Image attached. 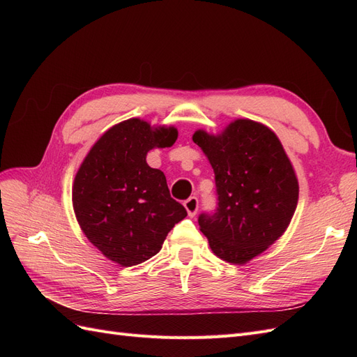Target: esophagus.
<instances>
[{
	"mask_svg": "<svg viewBox=\"0 0 357 357\" xmlns=\"http://www.w3.org/2000/svg\"><path fill=\"white\" fill-rule=\"evenodd\" d=\"M185 207L188 210V214L190 215V218H193V215L197 214L198 211V207H199V202H198V198L197 197H190L185 201Z\"/></svg>",
	"mask_w": 357,
	"mask_h": 357,
	"instance_id": "esophagus-1",
	"label": "esophagus"
}]
</instances>
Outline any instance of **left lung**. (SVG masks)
<instances>
[{
  "label": "left lung",
  "mask_w": 357,
  "mask_h": 357,
  "mask_svg": "<svg viewBox=\"0 0 357 357\" xmlns=\"http://www.w3.org/2000/svg\"><path fill=\"white\" fill-rule=\"evenodd\" d=\"M214 169L218 202L201 213L199 228L215 256L245 264L271 245L290 223L299 186L271 129L238 119L222 135L193 134Z\"/></svg>",
  "instance_id": "obj_1"
}]
</instances>
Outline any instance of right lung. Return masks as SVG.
I'll use <instances>...</instances> for the list:
<instances>
[{
  "instance_id": "obj_1",
  "label": "right lung",
  "mask_w": 357,
  "mask_h": 357,
  "mask_svg": "<svg viewBox=\"0 0 357 357\" xmlns=\"http://www.w3.org/2000/svg\"><path fill=\"white\" fill-rule=\"evenodd\" d=\"M176 139V128L152 129L129 119L93 144L75 174L73 205L80 228L119 265L132 266L155 256L188 215L171 198L164 172L146 162L150 149L169 147Z\"/></svg>"
}]
</instances>
